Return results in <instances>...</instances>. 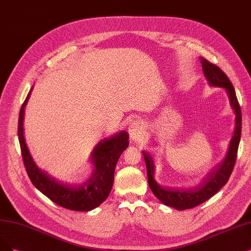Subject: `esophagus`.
Instances as JSON below:
<instances>
[{
	"instance_id": "1",
	"label": "esophagus",
	"mask_w": 251,
	"mask_h": 251,
	"mask_svg": "<svg viewBox=\"0 0 251 251\" xmlns=\"http://www.w3.org/2000/svg\"><path fill=\"white\" fill-rule=\"evenodd\" d=\"M128 132H129V136H131L132 140H135V141H137V140L140 137H141L142 134H143L142 126L140 125L139 123H134V124H132L131 126H129Z\"/></svg>"
}]
</instances>
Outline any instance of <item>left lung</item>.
Returning <instances> with one entry per match:
<instances>
[{
    "mask_svg": "<svg viewBox=\"0 0 251 251\" xmlns=\"http://www.w3.org/2000/svg\"><path fill=\"white\" fill-rule=\"evenodd\" d=\"M201 63L204 75L207 78L208 82L213 86L226 88L230 105H232L236 113V129L234 137L230 140L226 157L204 178L199 186L194 188H165L158 185L153 178L154 166L152 159L149 154L142 151L146 164L148 184L150 189L152 190L153 195L160 202L178 210L190 209L206 202L207 200L214 196L227 182L236 164L238 147L240 143V138H241L242 113L232 82H230V80L227 78L223 70L219 69L216 65L208 62L204 57H201Z\"/></svg>",
    "mask_w": 251,
    "mask_h": 251,
    "instance_id": "obj_1",
    "label": "left lung"
}]
</instances>
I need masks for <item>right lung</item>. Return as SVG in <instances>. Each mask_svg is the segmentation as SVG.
Wrapping results in <instances>:
<instances>
[{"mask_svg":"<svg viewBox=\"0 0 251 251\" xmlns=\"http://www.w3.org/2000/svg\"><path fill=\"white\" fill-rule=\"evenodd\" d=\"M31 92L32 89L22 105L18 118L19 144L29 179L36 188L58 206L74 211H89L95 209L105 201L111 192L116 163L120 154L128 146L127 134L120 132L97 144L91 157L95 167L94 173L86 182L80 185H70L56 181L36 166L25 141L24 114Z\"/></svg>","mask_w":251,"mask_h":251,"instance_id":"obj_1","label":"right lung"}]
</instances>
